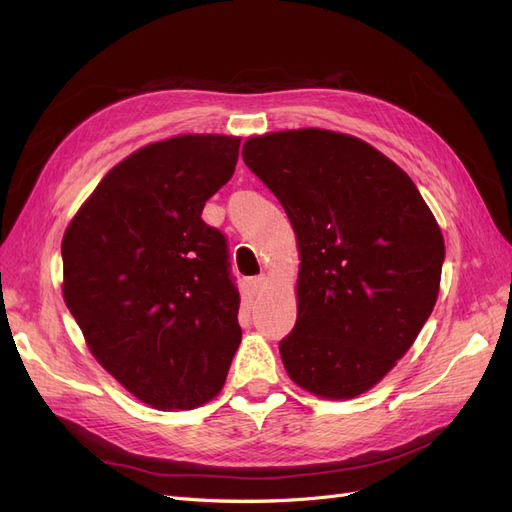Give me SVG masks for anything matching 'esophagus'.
Returning <instances> with one entry per match:
<instances>
[{
	"label": "esophagus",
	"instance_id": "obj_1",
	"mask_svg": "<svg viewBox=\"0 0 512 512\" xmlns=\"http://www.w3.org/2000/svg\"><path fill=\"white\" fill-rule=\"evenodd\" d=\"M265 286H267V275H265V273L254 275L252 280H250V288H252L254 294H260L262 290H265Z\"/></svg>",
	"mask_w": 512,
	"mask_h": 512
}]
</instances>
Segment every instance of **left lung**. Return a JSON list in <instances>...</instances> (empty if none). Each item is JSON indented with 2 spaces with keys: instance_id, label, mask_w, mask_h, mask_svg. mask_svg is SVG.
I'll list each match as a JSON object with an SVG mask.
<instances>
[{
  "instance_id": "left-lung-1",
  "label": "left lung",
  "mask_w": 512,
  "mask_h": 512,
  "mask_svg": "<svg viewBox=\"0 0 512 512\" xmlns=\"http://www.w3.org/2000/svg\"><path fill=\"white\" fill-rule=\"evenodd\" d=\"M241 153L297 235L299 314L280 342L288 376L327 399L369 391L436 305V218L404 170L361 138L286 130L247 138Z\"/></svg>"
}]
</instances>
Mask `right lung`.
<instances>
[{"label": "right lung", "mask_w": 512, "mask_h": 512, "mask_svg": "<svg viewBox=\"0 0 512 512\" xmlns=\"http://www.w3.org/2000/svg\"><path fill=\"white\" fill-rule=\"evenodd\" d=\"M239 143L185 134L134 151L61 241L64 299L91 354L158 410L213 399L241 344L226 237L200 218L235 173Z\"/></svg>", "instance_id": "right-lung-1"}]
</instances>
